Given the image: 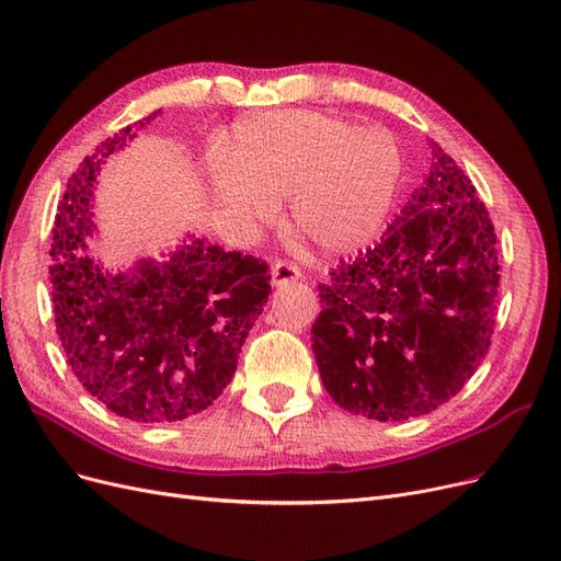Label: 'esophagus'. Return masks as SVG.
<instances>
[{"label": "esophagus", "mask_w": 561, "mask_h": 561, "mask_svg": "<svg viewBox=\"0 0 561 561\" xmlns=\"http://www.w3.org/2000/svg\"><path fill=\"white\" fill-rule=\"evenodd\" d=\"M299 278H301V271L295 264H290V262H274V264H271V283H274L276 287L285 285V283L299 280Z\"/></svg>", "instance_id": "esophagus-1"}]
</instances>
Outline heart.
<instances>
[{
	"mask_svg": "<svg viewBox=\"0 0 561 561\" xmlns=\"http://www.w3.org/2000/svg\"><path fill=\"white\" fill-rule=\"evenodd\" d=\"M402 173L393 133L320 112L250 116L210 161L215 194L243 229L268 225L290 196V225L325 252L375 239Z\"/></svg>",
	"mask_w": 561,
	"mask_h": 561,
	"instance_id": "1",
	"label": "heart"
}]
</instances>
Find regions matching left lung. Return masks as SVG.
Returning <instances> with one entry per match:
<instances>
[{
    "mask_svg": "<svg viewBox=\"0 0 561 561\" xmlns=\"http://www.w3.org/2000/svg\"><path fill=\"white\" fill-rule=\"evenodd\" d=\"M419 190L379 243L318 285L313 353L322 386L351 414L423 416L454 398L496 322V233L468 175L437 142Z\"/></svg>",
    "mask_w": 561,
    "mask_h": 561,
    "instance_id": "obj_1",
    "label": "left lung"
}]
</instances>
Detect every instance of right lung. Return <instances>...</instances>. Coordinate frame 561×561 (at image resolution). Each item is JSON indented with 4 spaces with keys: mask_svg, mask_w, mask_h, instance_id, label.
Returning a JSON list of instances; mask_svg holds the SVG:
<instances>
[{
    "mask_svg": "<svg viewBox=\"0 0 561 561\" xmlns=\"http://www.w3.org/2000/svg\"><path fill=\"white\" fill-rule=\"evenodd\" d=\"M161 114L118 130L87 157L60 201L50 285L56 328L75 377L116 416L171 423L222 396L271 293L266 262L196 233L163 260L105 268L87 252L98 236L93 194L105 161Z\"/></svg>",
    "mask_w": 561,
    "mask_h": 561,
    "instance_id": "obj_1",
    "label": "right lung"
}]
</instances>
